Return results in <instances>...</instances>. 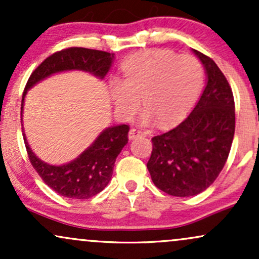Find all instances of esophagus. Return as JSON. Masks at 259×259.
Returning <instances> with one entry per match:
<instances>
[{
  "instance_id": "1",
  "label": "esophagus",
  "mask_w": 259,
  "mask_h": 259,
  "mask_svg": "<svg viewBox=\"0 0 259 259\" xmlns=\"http://www.w3.org/2000/svg\"><path fill=\"white\" fill-rule=\"evenodd\" d=\"M140 136H145V133L142 132V130L135 129V127H133V129L129 132V139H130V140H134V139H136V138H140Z\"/></svg>"
}]
</instances>
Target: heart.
Returning <instances> with one entry per match:
<instances>
[{"label": "heart", "instance_id": "1", "mask_svg": "<svg viewBox=\"0 0 259 259\" xmlns=\"http://www.w3.org/2000/svg\"><path fill=\"white\" fill-rule=\"evenodd\" d=\"M123 80L111 81V96L115 109L130 119L140 106L146 109L142 121L156 118L168 125L179 120L200 94L203 70L191 56H177L165 50H148L127 58L121 65Z\"/></svg>", "mask_w": 259, "mask_h": 259}]
</instances>
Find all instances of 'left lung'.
I'll list each match as a JSON object with an SVG mask.
<instances>
[{
    "label": "left lung",
    "instance_id": "1",
    "mask_svg": "<svg viewBox=\"0 0 259 259\" xmlns=\"http://www.w3.org/2000/svg\"><path fill=\"white\" fill-rule=\"evenodd\" d=\"M194 53L206 69V88L185 119L152 138L147 162L154 185L177 197L198 195L214 183L235 133V102L227 78L212 58Z\"/></svg>",
    "mask_w": 259,
    "mask_h": 259
}]
</instances>
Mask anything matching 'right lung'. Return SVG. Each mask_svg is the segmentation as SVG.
I'll use <instances>...</instances> for the list:
<instances>
[{
    "instance_id": "1",
    "label": "right lung",
    "mask_w": 259,
    "mask_h": 259,
    "mask_svg": "<svg viewBox=\"0 0 259 259\" xmlns=\"http://www.w3.org/2000/svg\"><path fill=\"white\" fill-rule=\"evenodd\" d=\"M113 58V53L84 47H69L53 53L31 73L23 92L22 112L26 92L41 80L65 70H84L103 79L111 68ZM129 129L126 124L107 127L78 158L63 165L47 164L37 158L26 142L24 130H22L29 159L44 183L64 197L86 200L100 194L108 185L115 158L127 144Z\"/></svg>"
}]
</instances>
